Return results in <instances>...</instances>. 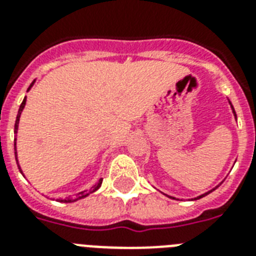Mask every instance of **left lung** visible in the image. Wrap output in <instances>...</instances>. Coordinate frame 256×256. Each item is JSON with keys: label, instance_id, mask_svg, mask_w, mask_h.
Instances as JSON below:
<instances>
[{"label": "left lung", "instance_id": "obj_1", "mask_svg": "<svg viewBox=\"0 0 256 256\" xmlns=\"http://www.w3.org/2000/svg\"><path fill=\"white\" fill-rule=\"evenodd\" d=\"M230 104H231V102H230ZM231 108H232V112H234V116H235V118H236V114H235V110H234V108H232V104H231ZM218 187V186H216ZM216 187H215V188H216ZM215 188H212V190H215ZM211 190V191H212ZM211 191H208V192H206V194H202V195H199V196H196V198H194V199H200V198H203V196H206L207 194H210ZM168 198H172V199H175L174 196H168Z\"/></svg>", "mask_w": 256, "mask_h": 256}]
</instances>
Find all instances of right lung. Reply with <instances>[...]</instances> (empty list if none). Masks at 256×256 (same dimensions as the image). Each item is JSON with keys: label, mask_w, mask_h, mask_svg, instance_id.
I'll return each instance as SVG.
<instances>
[{"label": "right lung", "mask_w": 256, "mask_h": 256, "mask_svg": "<svg viewBox=\"0 0 256 256\" xmlns=\"http://www.w3.org/2000/svg\"><path fill=\"white\" fill-rule=\"evenodd\" d=\"M34 82H36V80H34L32 84H30L29 88H28V92L30 90V88L34 85ZM25 104H26V96L24 98V100H22V104L21 106H20V108H18V114H17V120H16V124H14V132H16V136H17V132H18V124H20V116H21V112L22 110H24V108H25ZM14 150H16V160H17V164H18V160H17V148H16V140H14ZM18 168H20V171H21V174H22V170L21 168H20V164H18ZM100 184H102V179H100L98 180V183L96 184H94V186L90 188V190H86V191H81V192H78L74 198H72V196H68V198L65 199H60V202H64V203H72V202H76V200H78V199H82V198H85V196H88V195H90L92 192H94V191H96L98 188L100 187Z\"/></svg>", "instance_id": "1"}]
</instances>
